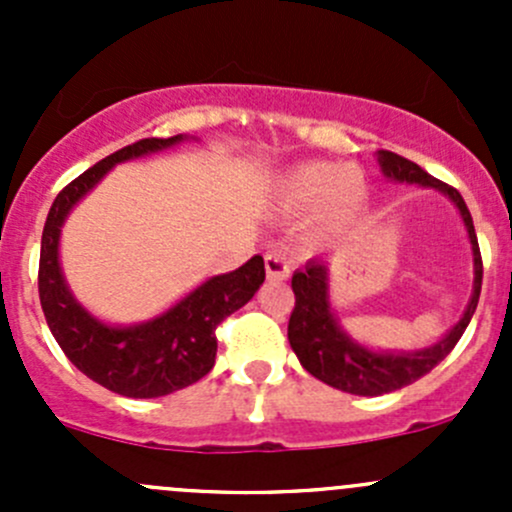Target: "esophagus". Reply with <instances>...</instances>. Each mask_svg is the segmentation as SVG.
<instances>
[{
	"label": "esophagus",
	"mask_w": 512,
	"mask_h": 512,
	"mask_svg": "<svg viewBox=\"0 0 512 512\" xmlns=\"http://www.w3.org/2000/svg\"><path fill=\"white\" fill-rule=\"evenodd\" d=\"M265 270L270 280H287L289 277V262L285 260L282 252H267L265 255Z\"/></svg>",
	"instance_id": "obj_1"
}]
</instances>
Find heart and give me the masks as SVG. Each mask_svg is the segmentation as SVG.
<instances>
[{"label":"heart","instance_id":"obj_1","mask_svg":"<svg viewBox=\"0 0 512 512\" xmlns=\"http://www.w3.org/2000/svg\"><path fill=\"white\" fill-rule=\"evenodd\" d=\"M277 200L289 213H304L314 208V220L324 232L354 218L366 200V183L352 165L304 163L292 168L280 180Z\"/></svg>","mask_w":512,"mask_h":512}]
</instances>
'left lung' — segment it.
<instances>
[{
    "label": "left lung",
    "mask_w": 512,
    "mask_h": 512,
    "mask_svg": "<svg viewBox=\"0 0 512 512\" xmlns=\"http://www.w3.org/2000/svg\"><path fill=\"white\" fill-rule=\"evenodd\" d=\"M379 165L386 178L399 180V183H416L426 188L441 190L443 195L453 200L461 218L466 223L468 237L473 247V294L463 312L461 322L446 334L433 347L421 349V352H371L354 342L344 329L339 327L337 317L329 304V270L324 260H309L302 270L292 275V292H294V309L289 314L287 337L297 354L299 364L324 384L334 386L339 391L356 396H381L391 394L396 389L414 384L416 379L426 376L436 364H441L451 349L456 347L458 339L466 332L473 312L478 307L480 285H483V260H480V247L473 227L471 210L466 208V200L461 198L456 188L441 183L438 178L428 175L421 165L414 160L396 156L391 151H379Z\"/></svg>",
    "instance_id": "1"
}]
</instances>
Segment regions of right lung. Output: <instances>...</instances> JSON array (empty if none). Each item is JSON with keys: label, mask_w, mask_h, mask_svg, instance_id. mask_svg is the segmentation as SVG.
<instances>
[{"label": "right lung", "mask_w": 512, "mask_h": 512, "mask_svg": "<svg viewBox=\"0 0 512 512\" xmlns=\"http://www.w3.org/2000/svg\"><path fill=\"white\" fill-rule=\"evenodd\" d=\"M180 141L183 136L143 138L98 160L56 195L41 235L39 299L51 334L76 369L128 399H156L203 379L215 366L218 324L245 307L265 282V260L255 255L235 272L210 277L160 317L133 327L98 322L69 292L59 267V235L71 208L116 163Z\"/></svg>", "instance_id": "right-lung-1"}]
</instances>
